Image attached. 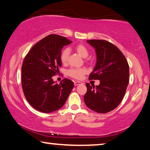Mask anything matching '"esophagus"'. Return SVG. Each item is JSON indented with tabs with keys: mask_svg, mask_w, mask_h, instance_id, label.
Instances as JSON below:
<instances>
[{
	"mask_svg": "<svg viewBox=\"0 0 150 150\" xmlns=\"http://www.w3.org/2000/svg\"><path fill=\"white\" fill-rule=\"evenodd\" d=\"M81 84H82L81 82H80V81H74V85L75 86H78V85H81Z\"/></svg>",
	"mask_w": 150,
	"mask_h": 150,
	"instance_id": "34e87169",
	"label": "esophagus"
}]
</instances>
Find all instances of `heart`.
<instances>
[{
	"label": "heart",
	"instance_id": "obj_1",
	"mask_svg": "<svg viewBox=\"0 0 150 150\" xmlns=\"http://www.w3.org/2000/svg\"><path fill=\"white\" fill-rule=\"evenodd\" d=\"M75 50L79 54L80 56H81L83 58H87L89 55V50L83 44H79L76 45L74 47ZM69 54V49L65 48L62 50L60 55V59L61 63L63 64H65L68 61V57ZM87 72V70L85 68H72L69 69L67 71V74L70 76L74 78V79H80L83 77V76Z\"/></svg>",
	"mask_w": 150,
	"mask_h": 150
}]
</instances>
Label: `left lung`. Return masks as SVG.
I'll list each match as a JSON object with an SVG mask.
<instances>
[{
    "mask_svg": "<svg viewBox=\"0 0 150 150\" xmlns=\"http://www.w3.org/2000/svg\"><path fill=\"white\" fill-rule=\"evenodd\" d=\"M87 42L95 48L96 63L89 79L99 80V85L86 84L84 101L87 107L99 113H106L117 107L124 98L129 81V65L117 47L106 40Z\"/></svg>",
    "mask_w": 150,
    "mask_h": 150,
    "instance_id": "obj_1",
    "label": "left lung"
}]
</instances>
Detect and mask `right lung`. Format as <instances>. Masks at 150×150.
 <instances>
[{
	"instance_id": "obj_1",
	"label": "right lung",
	"mask_w": 150,
	"mask_h": 150,
	"mask_svg": "<svg viewBox=\"0 0 150 150\" xmlns=\"http://www.w3.org/2000/svg\"><path fill=\"white\" fill-rule=\"evenodd\" d=\"M66 38L50 35L34 45L24 59L22 86L26 99L35 109L48 113L59 110L66 102L74 83L64 79L59 84L52 76L61 67L63 47L71 44Z\"/></svg>"
}]
</instances>
